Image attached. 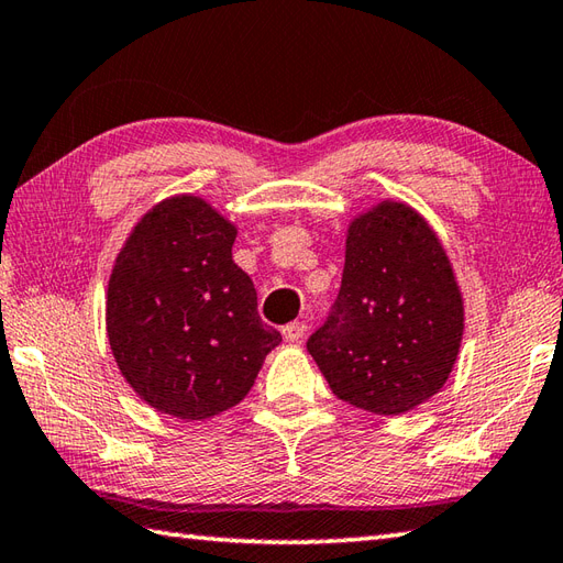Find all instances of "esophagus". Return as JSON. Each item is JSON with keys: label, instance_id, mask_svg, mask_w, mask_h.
Masks as SVG:
<instances>
[{"label": "esophagus", "instance_id": "1", "mask_svg": "<svg viewBox=\"0 0 563 563\" xmlns=\"http://www.w3.org/2000/svg\"><path fill=\"white\" fill-rule=\"evenodd\" d=\"M307 333V324L302 321H292V324H285L283 327V339L290 341V343H300Z\"/></svg>", "mask_w": 563, "mask_h": 563}]
</instances>
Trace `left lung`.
Instances as JSON below:
<instances>
[{
	"mask_svg": "<svg viewBox=\"0 0 563 563\" xmlns=\"http://www.w3.org/2000/svg\"><path fill=\"white\" fill-rule=\"evenodd\" d=\"M462 333L460 285L423 214L399 200L357 214L339 297L307 341L331 391L377 416L411 411L448 382Z\"/></svg>",
	"mask_w": 563,
	"mask_h": 563,
	"instance_id": "obj_1",
	"label": "left lung"
}]
</instances>
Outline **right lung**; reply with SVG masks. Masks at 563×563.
I'll use <instances>...</instances> for the list:
<instances>
[{"mask_svg":"<svg viewBox=\"0 0 563 563\" xmlns=\"http://www.w3.org/2000/svg\"><path fill=\"white\" fill-rule=\"evenodd\" d=\"M236 227L200 196H172L125 239L106 295L118 369L142 401L202 421L242 401L283 341L232 261Z\"/></svg>","mask_w":563,"mask_h":563,"instance_id":"1","label":"right lung"}]
</instances>
